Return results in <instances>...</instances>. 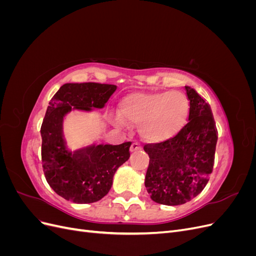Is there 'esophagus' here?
Listing matches in <instances>:
<instances>
[{
  "label": "esophagus",
  "mask_w": 256,
  "mask_h": 256,
  "mask_svg": "<svg viewBox=\"0 0 256 256\" xmlns=\"http://www.w3.org/2000/svg\"><path fill=\"white\" fill-rule=\"evenodd\" d=\"M142 150V146H141V144H138V143H136V142L132 143V145L130 146V152H136V150Z\"/></svg>",
  "instance_id": "34e87169"
}]
</instances>
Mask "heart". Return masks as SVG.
I'll use <instances>...</instances> for the list:
<instances>
[{"label":"heart","instance_id":"obj_1","mask_svg":"<svg viewBox=\"0 0 256 256\" xmlns=\"http://www.w3.org/2000/svg\"><path fill=\"white\" fill-rule=\"evenodd\" d=\"M118 112L112 118L114 125L125 127V120L140 124L138 132L146 141L164 143L187 125L190 102L180 90L134 92L120 99Z\"/></svg>","mask_w":256,"mask_h":256}]
</instances>
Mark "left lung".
I'll return each instance as SVG.
<instances>
[{"instance_id": "obj_1", "label": "left lung", "mask_w": 256, "mask_h": 256, "mask_svg": "<svg viewBox=\"0 0 256 256\" xmlns=\"http://www.w3.org/2000/svg\"><path fill=\"white\" fill-rule=\"evenodd\" d=\"M190 100L189 122L172 140L144 146L150 156L145 187L154 202L176 206L203 191L214 164L218 132L210 106L184 86Z\"/></svg>"}]
</instances>
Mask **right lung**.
Wrapping results in <instances>:
<instances>
[{"label":"right lung","mask_w":256,"mask_h":256,"mask_svg":"<svg viewBox=\"0 0 256 256\" xmlns=\"http://www.w3.org/2000/svg\"><path fill=\"white\" fill-rule=\"evenodd\" d=\"M116 88L96 82L66 83L50 100L40 128L42 168L50 187L67 200L90 204L102 200L112 187L115 172L130 157V142L72 150L64 136L69 112L102 109Z\"/></svg>","instance_id":"right-lung-1"}]
</instances>
